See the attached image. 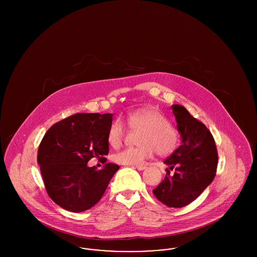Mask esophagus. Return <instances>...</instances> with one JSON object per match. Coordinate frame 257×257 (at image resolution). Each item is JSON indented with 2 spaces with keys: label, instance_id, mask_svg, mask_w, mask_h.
Listing matches in <instances>:
<instances>
[{
  "label": "esophagus",
  "instance_id": "1",
  "mask_svg": "<svg viewBox=\"0 0 257 257\" xmlns=\"http://www.w3.org/2000/svg\"><path fill=\"white\" fill-rule=\"evenodd\" d=\"M135 168H136L138 171H144V170H146L147 167H146V166H136Z\"/></svg>",
  "mask_w": 257,
  "mask_h": 257
}]
</instances>
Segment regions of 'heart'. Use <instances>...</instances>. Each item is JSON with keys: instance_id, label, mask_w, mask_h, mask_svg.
Wrapping results in <instances>:
<instances>
[{"instance_id": "heart-1", "label": "heart", "mask_w": 257, "mask_h": 257, "mask_svg": "<svg viewBox=\"0 0 257 257\" xmlns=\"http://www.w3.org/2000/svg\"><path fill=\"white\" fill-rule=\"evenodd\" d=\"M126 121L131 129L143 132L139 140L141 147H129L116 153L113 161L121 165H142L153 156L155 150L160 156L171 153L178 143V132L170 124L167 116L155 108H143L128 113ZM126 127L121 119L110 125L108 142L114 148L120 147L126 136Z\"/></svg>"}]
</instances>
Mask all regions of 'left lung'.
I'll use <instances>...</instances> for the list:
<instances>
[{"instance_id":"1","label":"left lung","mask_w":257,"mask_h":257,"mask_svg":"<svg viewBox=\"0 0 257 257\" xmlns=\"http://www.w3.org/2000/svg\"><path fill=\"white\" fill-rule=\"evenodd\" d=\"M172 112L181 137V146L164 163L165 179L153 190L154 196L169 207L190 204L212 183L218 166L215 141L207 127L181 105H172ZM175 170L173 175L170 170Z\"/></svg>"}]
</instances>
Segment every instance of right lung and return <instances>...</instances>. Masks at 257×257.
<instances>
[{
    "label": "right lung",
    "instance_id": "right-lung-1",
    "mask_svg": "<svg viewBox=\"0 0 257 257\" xmlns=\"http://www.w3.org/2000/svg\"><path fill=\"white\" fill-rule=\"evenodd\" d=\"M112 113H76L55 123L44 135L37 163L50 198L61 208L79 213L94 206L119 169L105 164L102 170L87 162L109 153L108 131Z\"/></svg>",
    "mask_w": 257,
    "mask_h": 257
}]
</instances>
